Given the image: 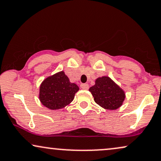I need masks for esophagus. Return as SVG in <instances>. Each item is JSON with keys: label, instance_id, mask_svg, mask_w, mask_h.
Masks as SVG:
<instances>
[{"label": "esophagus", "instance_id": "34e87169", "mask_svg": "<svg viewBox=\"0 0 161 161\" xmlns=\"http://www.w3.org/2000/svg\"><path fill=\"white\" fill-rule=\"evenodd\" d=\"M81 88L82 89H85V90H87V89L89 88V85L87 84H82L80 85Z\"/></svg>", "mask_w": 161, "mask_h": 161}]
</instances>
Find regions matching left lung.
<instances>
[{"label": "left lung", "instance_id": "obj_1", "mask_svg": "<svg viewBox=\"0 0 161 161\" xmlns=\"http://www.w3.org/2000/svg\"><path fill=\"white\" fill-rule=\"evenodd\" d=\"M95 103L108 110H116L123 105L125 93L123 89L108 76L96 79L95 85L89 88Z\"/></svg>", "mask_w": 161, "mask_h": 161}]
</instances>
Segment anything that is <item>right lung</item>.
<instances>
[{
  "mask_svg": "<svg viewBox=\"0 0 161 161\" xmlns=\"http://www.w3.org/2000/svg\"><path fill=\"white\" fill-rule=\"evenodd\" d=\"M79 90L77 85L70 82L64 71H60L47 77L42 82L38 97L44 106L58 110L70 104Z\"/></svg>",
  "mask_w": 161,
  "mask_h": 161,
  "instance_id": "right-lung-1",
  "label": "right lung"
}]
</instances>
